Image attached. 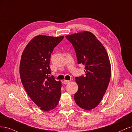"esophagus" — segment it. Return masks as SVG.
<instances>
[{
    "label": "esophagus",
    "instance_id": "1",
    "mask_svg": "<svg viewBox=\"0 0 132 132\" xmlns=\"http://www.w3.org/2000/svg\"><path fill=\"white\" fill-rule=\"evenodd\" d=\"M69 83H70L69 80H63V83H64L65 84H67Z\"/></svg>",
    "mask_w": 132,
    "mask_h": 132
}]
</instances>
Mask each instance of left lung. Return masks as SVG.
<instances>
[{
    "label": "left lung",
    "instance_id": "left-lung-1",
    "mask_svg": "<svg viewBox=\"0 0 132 132\" xmlns=\"http://www.w3.org/2000/svg\"><path fill=\"white\" fill-rule=\"evenodd\" d=\"M73 45L78 63L85 66L86 76L76 77L78 86L74 99L83 109L91 110L99 104L108 88L111 67L107 52L90 32L83 31L66 36Z\"/></svg>",
    "mask_w": 132,
    "mask_h": 132
}]
</instances>
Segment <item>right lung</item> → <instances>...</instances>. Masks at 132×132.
I'll use <instances>...</instances> for the list:
<instances>
[{
    "instance_id": "obj_1",
    "label": "right lung",
    "mask_w": 132,
    "mask_h": 132,
    "mask_svg": "<svg viewBox=\"0 0 132 132\" xmlns=\"http://www.w3.org/2000/svg\"><path fill=\"white\" fill-rule=\"evenodd\" d=\"M63 37L37 36L28 43L21 56V82L31 100L45 111L56 108L60 99L61 82L50 77L49 63L54 48Z\"/></svg>"
}]
</instances>
